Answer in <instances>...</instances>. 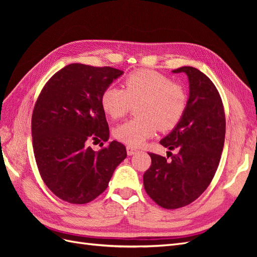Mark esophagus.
I'll return each mask as SVG.
<instances>
[{"label":"esophagus","instance_id":"1","mask_svg":"<svg viewBox=\"0 0 257 257\" xmlns=\"http://www.w3.org/2000/svg\"><path fill=\"white\" fill-rule=\"evenodd\" d=\"M138 150L136 149V148H134V147H131V146H127L126 147V153H127V155H134L136 152H137Z\"/></svg>","mask_w":257,"mask_h":257}]
</instances>
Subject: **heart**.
<instances>
[{"label": "heart", "instance_id": "obj_1", "mask_svg": "<svg viewBox=\"0 0 257 257\" xmlns=\"http://www.w3.org/2000/svg\"><path fill=\"white\" fill-rule=\"evenodd\" d=\"M123 88L108 87L100 96L104 112L111 119H120L136 105L138 118L124 122L113 130L120 142L139 147L161 131L173 130L184 114L186 93L181 84L151 69H137L131 73Z\"/></svg>", "mask_w": 257, "mask_h": 257}]
</instances>
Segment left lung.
I'll list each match as a JSON object with an SVG mask.
<instances>
[{"mask_svg": "<svg viewBox=\"0 0 257 257\" xmlns=\"http://www.w3.org/2000/svg\"><path fill=\"white\" fill-rule=\"evenodd\" d=\"M172 72L188 76L189 99L182 119L160 144L179 152L170 161L149 153L152 164L144 175L147 194L165 209L184 207L204 193L219 166L225 139L223 103L213 82L192 66Z\"/></svg>", "mask_w": 257, "mask_h": 257, "instance_id": "8db88e82", "label": "left lung"}]
</instances>
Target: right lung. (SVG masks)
<instances>
[{"label": "right lung", "instance_id": "right-lung-1", "mask_svg": "<svg viewBox=\"0 0 257 257\" xmlns=\"http://www.w3.org/2000/svg\"><path fill=\"white\" fill-rule=\"evenodd\" d=\"M122 75L108 66L69 64L51 77L37 98L32 114L36 164L48 189L67 203L96 198L126 158L125 147L115 141L99 151L89 146L109 139L100 96Z\"/></svg>", "mask_w": 257, "mask_h": 257}]
</instances>
